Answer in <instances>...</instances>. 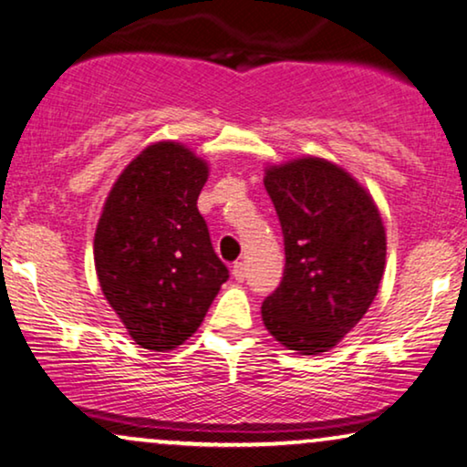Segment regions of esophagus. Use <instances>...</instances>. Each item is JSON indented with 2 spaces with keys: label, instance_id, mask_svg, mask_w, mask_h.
Segmentation results:
<instances>
[{
  "label": "esophagus",
  "instance_id": "obj_1",
  "mask_svg": "<svg viewBox=\"0 0 467 467\" xmlns=\"http://www.w3.org/2000/svg\"><path fill=\"white\" fill-rule=\"evenodd\" d=\"M233 277L236 281H243L247 277V268H245V265H243V262H234V265H233Z\"/></svg>",
  "mask_w": 467,
  "mask_h": 467
}]
</instances>
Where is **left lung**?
Returning <instances> with one entry per match:
<instances>
[{
    "label": "left lung",
    "mask_w": 467,
    "mask_h": 467,
    "mask_svg": "<svg viewBox=\"0 0 467 467\" xmlns=\"http://www.w3.org/2000/svg\"><path fill=\"white\" fill-rule=\"evenodd\" d=\"M265 188L281 222L285 268L262 302V321L287 349L317 356L338 345L377 296L383 220L364 186L315 156L268 167Z\"/></svg>",
    "instance_id": "obj_1"
}]
</instances>
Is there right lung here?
<instances>
[{
	"mask_svg": "<svg viewBox=\"0 0 467 467\" xmlns=\"http://www.w3.org/2000/svg\"><path fill=\"white\" fill-rule=\"evenodd\" d=\"M207 175V162L182 143H152L129 162L103 205L97 277L143 349L169 351L192 337L228 279L196 207Z\"/></svg>",
	"mask_w": 467,
	"mask_h": 467,
	"instance_id": "add662e5",
	"label": "right lung"
}]
</instances>
